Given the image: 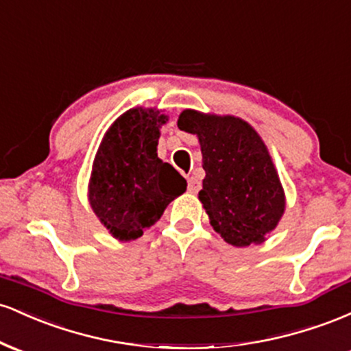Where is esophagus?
<instances>
[{"instance_id": "esophagus-1", "label": "esophagus", "mask_w": 351, "mask_h": 351, "mask_svg": "<svg viewBox=\"0 0 351 351\" xmlns=\"http://www.w3.org/2000/svg\"><path fill=\"white\" fill-rule=\"evenodd\" d=\"M201 188V181L196 178V176H189L188 178V191L193 193V195H196V193L199 191Z\"/></svg>"}]
</instances>
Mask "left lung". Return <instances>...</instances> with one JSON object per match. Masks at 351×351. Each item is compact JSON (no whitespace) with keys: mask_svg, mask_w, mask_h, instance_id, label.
Segmentation results:
<instances>
[{"mask_svg":"<svg viewBox=\"0 0 351 351\" xmlns=\"http://www.w3.org/2000/svg\"><path fill=\"white\" fill-rule=\"evenodd\" d=\"M178 128L198 136L206 171L198 198L213 229L236 247L264 243L284 216L285 193L261 135L239 117L193 108Z\"/></svg>","mask_w":351,"mask_h":351,"instance_id":"left-lung-1","label":"left lung"}]
</instances>
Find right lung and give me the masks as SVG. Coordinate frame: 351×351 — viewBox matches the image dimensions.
<instances>
[{"label":"right lung","instance_id":"obj_1","mask_svg":"<svg viewBox=\"0 0 351 351\" xmlns=\"http://www.w3.org/2000/svg\"><path fill=\"white\" fill-rule=\"evenodd\" d=\"M158 108L135 107L108 127L92 163L87 198L100 224L119 241L143 234L168 204L186 191V180L158 158Z\"/></svg>","mask_w":351,"mask_h":351}]
</instances>
